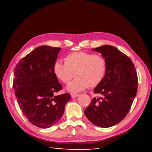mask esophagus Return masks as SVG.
I'll list each match as a JSON object with an SVG mask.
<instances>
[{"label": "esophagus", "mask_w": 152, "mask_h": 152, "mask_svg": "<svg viewBox=\"0 0 152 152\" xmlns=\"http://www.w3.org/2000/svg\"><path fill=\"white\" fill-rule=\"evenodd\" d=\"M78 96V94H71V97L72 98V99H74V98H76Z\"/></svg>", "instance_id": "1"}]
</instances>
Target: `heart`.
Instances as JSON below:
<instances>
[{"label": "heart", "instance_id": "heart-1", "mask_svg": "<svg viewBox=\"0 0 152 152\" xmlns=\"http://www.w3.org/2000/svg\"><path fill=\"white\" fill-rule=\"evenodd\" d=\"M107 71V61L103 56L88 52H74L65 58V63L57 60L53 64L55 76L63 83H69L66 89L77 93L88 88H94L103 81Z\"/></svg>", "mask_w": 152, "mask_h": 152}]
</instances>
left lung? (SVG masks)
<instances>
[{"label": "left lung", "instance_id": "left-lung-1", "mask_svg": "<svg viewBox=\"0 0 152 152\" xmlns=\"http://www.w3.org/2000/svg\"><path fill=\"white\" fill-rule=\"evenodd\" d=\"M101 53L107 61L105 78L94 93L84 114L90 121L100 127H110L124 119L137 94V75L134 64L128 56L111 45L93 49Z\"/></svg>", "mask_w": 152, "mask_h": 152}]
</instances>
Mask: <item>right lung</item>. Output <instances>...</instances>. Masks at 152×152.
I'll return each mask as SVG.
<instances>
[{
  "mask_svg": "<svg viewBox=\"0 0 152 152\" xmlns=\"http://www.w3.org/2000/svg\"><path fill=\"white\" fill-rule=\"evenodd\" d=\"M61 48L39 46L25 56L14 71L13 88L20 109L36 127L49 128L60 120L70 94L55 96L62 89L53 72Z\"/></svg>",
  "mask_w": 152,
  "mask_h": 152,
  "instance_id": "add662e5",
  "label": "right lung"
}]
</instances>
